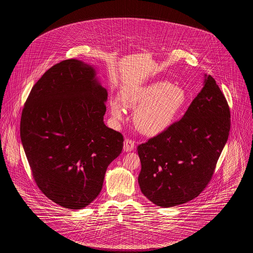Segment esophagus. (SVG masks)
<instances>
[{"label":"esophagus","mask_w":253,"mask_h":253,"mask_svg":"<svg viewBox=\"0 0 253 253\" xmlns=\"http://www.w3.org/2000/svg\"><path fill=\"white\" fill-rule=\"evenodd\" d=\"M134 149V141L132 139H125L124 140V144H123V150L125 152H131Z\"/></svg>","instance_id":"obj_1"}]
</instances>
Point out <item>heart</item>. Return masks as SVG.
<instances>
[{
	"instance_id": "1",
	"label": "heart",
	"mask_w": 253,
	"mask_h": 253,
	"mask_svg": "<svg viewBox=\"0 0 253 253\" xmlns=\"http://www.w3.org/2000/svg\"><path fill=\"white\" fill-rule=\"evenodd\" d=\"M186 91L168 82H155L144 86L122 89L121 99L113 97L109 101L113 119L124 118V103L133 107L132 121L135 127L147 135H157L167 130L174 122L187 103Z\"/></svg>"
}]
</instances>
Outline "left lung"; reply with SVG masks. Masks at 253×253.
<instances>
[{
	"mask_svg": "<svg viewBox=\"0 0 253 253\" xmlns=\"http://www.w3.org/2000/svg\"><path fill=\"white\" fill-rule=\"evenodd\" d=\"M229 129L228 101L215 80L205 75L204 87L180 121L137 146L142 193L162 208L197 197L212 177Z\"/></svg>",
	"mask_w": 253,
	"mask_h": 253,
	"instance_id": "8db88e82",
	"label": "left lung"
}]
</instances>
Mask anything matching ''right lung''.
I'll return each mask as SVG.
<instances>
[{
    "instance_id": "1",
    "label": "right lung",
    "mask_w": 253,
    "mask_h": 253,
    "mask_svg": "<svg viewBox=\"0 0 253 253\" xmlns=\"http://www.w3.org/2000/svg\"><path fill=\"white\" fill-rule=\"evenodd\" d=\"M107 91L82 60L55 64L32 87L21 139L37 186L50 200L80 210L99 194L123 136L103 121Z\"/></svg>"
}]
</instances>
